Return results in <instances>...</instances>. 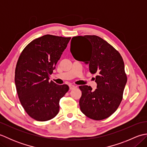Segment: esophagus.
<instances>
[{
	"mask_svg": "<svg viewBox=\"0 0 147 147\" xmlns=\"http://www.w3.org/2000/svg\"><path fill=\"white\" fill-rule=\"evenodd\" d=\"M76 88H77V86H76V85H69V89L70 90H73V89Z\"/></svg>",
	"mask_w": 147,
	"mask_h": 147,
	"instance_id": "esophagus-1",
	"label": "esophagus"
}]
</instances>
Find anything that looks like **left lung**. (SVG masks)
<instances>
[{"label": "left lung", "mask_w": 147, "mask_h": 147, "mask_svg": "<svg viewBox=\"0 0 147 147\" xmlns=\"http://www.w3.org/2000/svg\"><path fill=\"white\" fill-rule=\"evenodd\" d=\"M82 51L79 54L76 45ZM70 51L74 59L89 64L92 74L96 73V89L91 86H80L82 96L80 109L86 116L93 120L109 117L117 110L123 99L127 76L121 54L113 47L96 35L74 36Z\"/></svg>", "instance_id": "8db88e82"}]
</instances>
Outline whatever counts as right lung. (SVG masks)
Masks as SVG:
<instances>
[{
	"label": "right lung",
	"instance_id": "right-lung-1",
	"mask_svg": "<svg viewBox=\"0 0 147 147\" xmlns=\"http://www.w3.org/2000/svg\"><path fill=\"white\" fill-rule=\"evenodd\" d=\"M71 37L45 35L27 45L20 55L15 69V85L24 111L31 117L46 121L55 117L59 101L69 90L49 77Z\"/></svg>",
	"mask_w": 147,
	"mask_h": 147
}]
</instances>
